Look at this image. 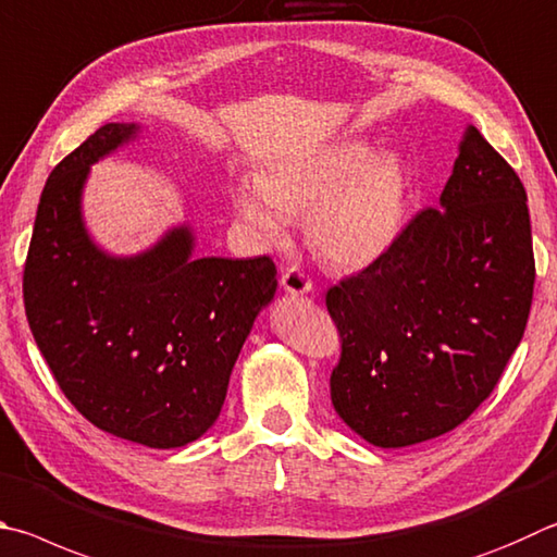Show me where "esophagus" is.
<instances>
[{
	"instance_id": "obj_1",
	"label": "esophagus",
	"mask_w": 557,
	"mask_h": 557,
	"mask_svg": "<svg viewBox=\"0 0 557 557\" xmlns=\"http://www.w3.org/2000/svg\"><path fill=\"white\" fill-rule=\"evenodd\" d=\"M280 282H282V289L289 292V295H307V292L313 289V282L299 268H287L282 272Z\"/></svg>"
}]
</instances>
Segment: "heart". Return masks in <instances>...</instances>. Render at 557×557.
I'll return each mask as SVG.
<instances>
[{"instance_id":"b5f03b06","label":"heart","mask_w":557,"mask_h":557,"mask_svg":"<svg viewBox=\"0 0 557 557\" xmlns=\"http://www.w3.org/2000/svg\"><path fill=\"white\" fill-rule=\"evenodd\" d=\"M409 199V177L392 153H372L348 138L275 165L258 182H240L234 205L256 238L285 236L287 219L307 214V244L331 268L360 270L397 240Z\"/></svg>"}]
</instances>
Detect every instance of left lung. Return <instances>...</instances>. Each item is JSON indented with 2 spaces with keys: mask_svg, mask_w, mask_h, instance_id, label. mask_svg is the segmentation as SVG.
I'll return each mask as SVG.
<instances>
[{
  "mask_svg": "<svg viewBox=\"0 0 557 557\" xmlns=\"http://www.w3.org/2000/svg\"><path fill=\"white\" fill-rule=\"evenodd\" d=\"M535 260L525 189L468 126L438 209L326 292L341 333L331 401L380 448L431 441L497 387L521 343Z\"/></svg>",
  "mask_w": 557,
  "mask_h": 557,
  "instance_id": "8db88e82",
  "label": "left lung"
}]
</instances>
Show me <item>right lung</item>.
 Listing matches in <instances>:
<instances>
[{
  "label": "right lung",
  "instance_id": "obj_1",
  "mask_svg": "<svg viewBox=\"0 0 557 557\" xmlns=\"http://www.w3.org/2000/svg\"><path fill=\"white\" fill-rule=\"evenodd\" d=\"M107 124L65 156L38 201L24 265L26 319L70 404L111 436L180 448L211 429L252 321L277 289L268 256L191 258L189 226L134 258L83 224L89 165L136 138Z\"/></svg>",
  "mask_w": 557,
  "mask_h": 557
}]
</instances>
